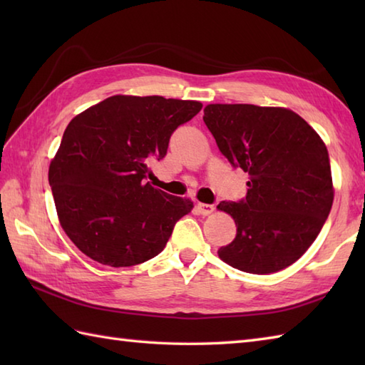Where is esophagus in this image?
<instances>
[{
  "instance_id": "esophagus-1",
  "label": "esophagus",
  "mask_w": 365,
  "mask_h": 365,
  "mask_svg": "<svg viewBox=\"0 0 365 365\" xmlns=\"http://www.w3.org/2000/svg\"><path fill=\"white\" fill-rule=\"evenodd\" d=\"M197 213L202 215V216H208L215 212V207L213 205H208V204H197Z\"/></svg>"
}]
</instances>
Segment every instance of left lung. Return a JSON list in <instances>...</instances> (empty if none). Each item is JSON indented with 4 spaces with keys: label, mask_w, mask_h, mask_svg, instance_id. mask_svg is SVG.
<instances>
[{
    "label": "left lung",
    "mask_w": 365,
    "mask_h": 365,
    "mask_svg": "<svg viewBox=\"0 0 365 365\" xmlns=\"http://www.w3.org/2000/svg\"><path fill=\"white\" fill-rule=\"evenodd\" d=\"M204 122L230 165L250 175L245 200L218 205L237 226L220 259L254 274L292 265L315 242L334 200L323 139L281 106L212 103Z\"/></svg>",
    "instance_id": "left-lung-1"
}]
</instances>
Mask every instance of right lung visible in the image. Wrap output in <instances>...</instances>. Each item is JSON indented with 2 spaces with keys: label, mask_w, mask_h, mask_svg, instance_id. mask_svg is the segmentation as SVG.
Listing matches in <instances>:
<instances>
[{
  "label": "right lung",
  "mask_w": 365,
  "mask_h": 365,
  "mask_svg": "<svg viewBox=\"0 0 365 365\" xmlns=\"http://www.w3.org/2000/svg\"><path fill=\"white\" fill-rule=\"evenodd\" d=\"M200 108L196 100L113 96L71 120L48 182L61 227L83 254L119 268L165 250L195 205L145 178L150 163L165 158L173 131Z\"/></svg>",
  "instance_id": "obj_1"
}]
</instances>
